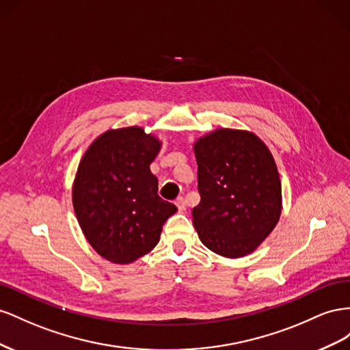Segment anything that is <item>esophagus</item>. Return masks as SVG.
<instances>
[{
	"mask_svg": "<svg viewBox=\"0 0 350 350\" xmlns=\"http://www.w3.org/2000/svg\"><path fill=\"white\" fill-rule=\"evenodd\" d=\"M174 204L178 208V211H185V209H186V201H185L183 196H178L174 201Z\"/></svg>",
	"mask_w": 350,
	"mask_h": 350,
	"instance_id": "obj_1",
	"label": "esophagus"
}]
</instances>
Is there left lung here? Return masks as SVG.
Segmentation results:
<instances>
[{"label": "left lung", "instance_id": "left-lung-1", "mask_svg": "<svg viewBox=\"0 0 350 350\" xmlns=\"http://www.w3.org/2000/svg\"><path fill=\"white\" fill-rule=\"evenodd\" d=\"M198 192L192 209L201 242L241 258L273 232L282 213V186L268 148L254 133L218 129L195 144Z\"/></svg>", "mask_w": 350, "mask_h": 350}]
</instances>
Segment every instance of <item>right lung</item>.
I'll return each mask as SVG.
<instances>
[{"label":"right lung","mask_w":350,"mask_h":350,"mask_svg":"<svg viewBox=\"0 0 350 350\" xmlns=\"http://www.w3.org/2000/svg\"><path fill=\"white\" fill-rule=\"evenodd\" d=\"M159 141L142 127L108 131L77 168L73 206L88 242L105 259L129 264L152 251L174 204L158 196L149 170Z\"/></svg>","instance_id":"add662e5"}]
</instances>
